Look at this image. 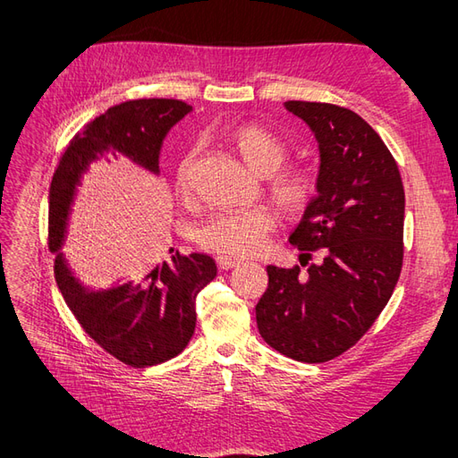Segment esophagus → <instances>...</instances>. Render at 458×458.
Listing matches in <instances>:
<instances>
[{
  "instance_id": "1",
  "label": "esophagus",
  "mask_w": 458,
  "mask_h": 458,
  "mask_svg": "<svg viewBox=\"0 0 458 458\" xmlns=\"http://www.w3.org/2000/svg\"><path fill=\"white\" fill-rule=\"evenodd\" d=\"M216 264L220 269H232V267H238L240 266V259L236 258H228V256H220L216 259Z\"/></svg>"
}]
</instances>
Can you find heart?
<instances>
[{"label":"heart","mask_w":458,"mask_h":458,"mask_svg":"<svg viewBox=\"0 0 458 458\" xmlns=\"http://www.w3.org/2000/svg\"><path fill=\"white\" fill-rule=\"evenodd\" d=\"M230 143L248 167L267 179V191L281 208L297 214L307 208L315 194V177L309 169H281L287 159V145L277 133L258 123L238 125L230 131ZM194 153H187L179 163L177 189L181 194L191 192V171ZM276 226V214L267 207H251L236 210H220L204 220L197 228V242L218 254L248 258L266 246L267 234Z\"/></svg>","instance_id":"heart-1"}]
</instances>
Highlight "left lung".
Segmentation results:
<instances>
[{"label": "left lung", "instance_id": "1", "mask_svg": "<svg viewBox=\"0 0 458 458\" xmlns=\"http://www.w3.org/2000/svg\"><path fill=\"white\" fill-rule=\"evenodd\" d=\"M318 143L317 197L289 242L301 256L320 250L307 274L267 266L256 305L266 343L299 362H327L354 346L390 301L403 259L405 194L382 138L348 108L289 100Z\"/></svg>", "mask_w": 458, "mask_h": 458}]
</instances>
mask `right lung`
<instances>
[{
  "label": "right lung",
  "instance_id": "1",
  "mask_svg": "<svg viewBox=\"0 0 458 458\" xmlns=\"http://www.w3.org/2000/svg\"><path fill=\"white\" fill-rule=\"evenodd\" d=\"M191 110L192 106L167 98L114 106L71 141L48 191V250L55 254L56 285L90 338L133 368L161 364L182 352L197 325V295L216 277V261L197 251L177 254L157 266H141L128 284L92 289L76 277L63 248L76 194L92 165L128 159L159 177L163 140Z\"/></svg>",
  "mask_w": 458,
  "mask_h": 458
}]
</instances>
